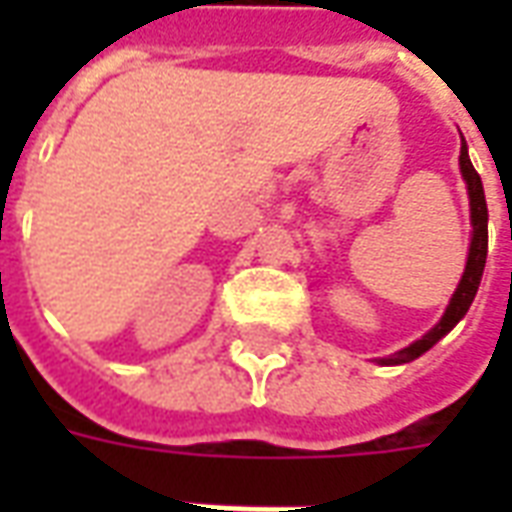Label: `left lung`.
Wrapping results in <instances>:
<instances>
[{
	"instance_id": "1",
	"label": "left lung",
	"mask_w": 512,
	"mask_h": 512,
	"mask_svg": "<svg viewBox=\"0 0 512 512\" xmlns=\"http://www.w3.org/2000/svg\"><path fill=\"white\" fill-rule=\"evenodd\" d=\"M461 175L466 180V191H469V211H472V244H469V257H466V268H463V277L458 282V288L452 293L447 310L441 315V321L430 329L428 334H422L417 343H411L403 351H397L389 359H378V365H406L414 362L417 356L430 351L433 345L439 343L441 337L452 332V326L461 321L463 315L472 307L477 288H480V279H483L485 268V255H488V205H485V191L483 180L477 175V169L472 167V158L466 150V142L461 145Z\"/></svg>"
}]
</instances>
